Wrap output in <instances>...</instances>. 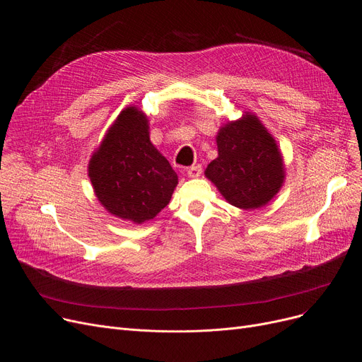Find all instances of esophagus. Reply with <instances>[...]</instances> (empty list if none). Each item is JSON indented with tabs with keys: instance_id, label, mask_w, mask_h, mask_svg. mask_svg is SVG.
Wrapping results in <instances>:
<instances>
[{
	"instance_id": "1",
	"label": "esophagus",
	"mask_w": 362,
	"mask_h": 362,
	"mask_svg": "<svg viewBox=\"0 0 362 362\" xmlns=\"http://www.w3.org/2000/svg\"><path fill=\"white\" fill-rule=\"evenodd\" d=\"M186 173H187L189 177H192V179L199 177L201 173H202V167H201L199 164H195V165H192V167H189V168L186 170Z\"/></svg>"
}]
</instances>
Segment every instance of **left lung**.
<instances>
[{
	"instance_id": "1",
	"label": "left lung",
	"mask_w": 362,
	"mask_h": 362,
	"mask_svg": "<svg viewBox=\"0 0 362 362\" xmlns=\"http://www.w3.org/2000/svg\"><path fill=\"white\" fill-rule=\"evenodd\" d=\"M218 156L205 168L223 198L242 210L267 205L286 177L276 139L252 112L224 123L216 136Z\"/></svg>"
}]
</instances>
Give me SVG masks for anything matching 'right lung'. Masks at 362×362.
<instances>
[{
    "label": "right lung",
    "mask_w": 362,
    "mask_h": 362,
    "mask_svg": "<svg viewBox=\"0 0 362 362\" xmlns=\"http://www.w3.org/2000/svg\"><path fill=\"white\" fill-rule=\"evenodd\" d=\"M93 192L117 218L142 224L170 202L177 175L149 139L146 114L124 108L108 127L88 164Z\"/></svg>",
    "instance_id": "1"
}]
</instances>
